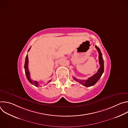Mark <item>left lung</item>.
<instances>
[{"label":"left lung","instance_id":"1","mask_svg":"<svg viewBox=\"0 0 128 128\" xmlns=\"http://www.w3.org/2000/svg\"><path fill=\"white\" fill-rule=\"evenodd\" d=\"M95 48L97 50L99 53V62L100 64V68H99L97 72L86 80H78L76 78H74V79L76 81L80 82L85 86H94L99 80L104 72V61L102 57V54L100 50L96 45L95 46Z\"/></svg>","mask_w":128,"mask_h":128}]
</instances>
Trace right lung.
<instances>
[{"instance_id": "right-lung-1", "label": "right lung", "mask_w": 128, "mask_h": 128, "mask_svg": "<svg viewBox=\"0 0 128 128\" xmlns=\"http://www.w3.org/2000/svg\"><path fill=\"white\" fill-rule=\"evenodd\" d=\"M31 47L29 48V49L28 50V51H29V50H30ZM24 68H25V74L26 76V77L28 79V80H29V82L32 84L36 86H38L39 84L38 83V82L37 81H34L31 80L30 77V72L28 69V54L26 55V59H25V65H24ZM51 81V80H49L48 82H50Z\"/></svg>"}]
</instances>
